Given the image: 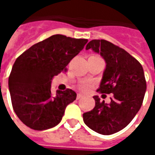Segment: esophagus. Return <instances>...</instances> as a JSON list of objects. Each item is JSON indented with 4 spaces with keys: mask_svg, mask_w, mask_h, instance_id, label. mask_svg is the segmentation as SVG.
<instances>
[{
    "mask_svg": "<svg viewBox=\"0 0 155 155\" xmlns=\"http://www.w3.org/2000/svg\"><path fill=\"white\" fill-rule=\"evenodd\" d=\"M83 97V94H81V93H78L77 94V96H76V98H77V100H79V99H81V98Z\"/></svg>",
    "mask_w": 155,
    "mask_h": 155,
    "instance_id": "1",
    "label": "esophagus"
}]
</instances>
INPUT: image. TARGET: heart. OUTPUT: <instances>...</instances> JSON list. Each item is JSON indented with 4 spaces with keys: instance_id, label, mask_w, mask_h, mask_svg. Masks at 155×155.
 <instances>
[{
    "instance_id": "obj_1",
    "label": "heart",
    "mask_w": 155,
    "mask_h": 155,
    "mask_svg": "<svg viewBox=\"0 0 155 155\" xmlns=\"http://www.w3.org/2000/svg\"><path fill=\"white\" fill-rule=\"evenodd\" d=\"M89 87H90V84H88V83H85V82H83V83H81L80 84V88L82 91H86V90L89 89Z\"/></svg>"
}]
</instances>
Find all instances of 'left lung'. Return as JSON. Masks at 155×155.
<instances>
[{"label": "left lung", "instance_id": "left-lung-1", "mask_svg": "<svg viewBox=\"0 0 155 155\" xmlns=\"http://www.w3.org/2000/svg\"><path fill=\"white\" fill-rule=\"evenodd\" d=\"M85 49L100 54L105 61L106 67L97 91L113 96L109 104L94 96L95 106L83 114V120L95 132L112 134L125 128L142 105L146 91L143 67L127 51L105 40H92Z\"/></svg>", "mask_w": 155, "mask_h": 155}]
</instances>
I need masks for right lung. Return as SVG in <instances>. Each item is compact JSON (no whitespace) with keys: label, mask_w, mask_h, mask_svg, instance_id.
Listing matches in <instances>:
<instances>
[{"label":"right lung","mask_w":155,"mask_h":155,"mask_svg":"<svg viewBox=\"0 0 155 155\" xmlns=\"http://www.w3.org/2000/svg\"><path fill=\"white\" fill-rule=\"evenodd\" d=\"M87 39L54 35L33 45L13 64L8 81L12 106L22 123L35 130L56 126L65 108L76 99L71 89L51 91L54 75L66 71L73 58L83 50Z\"/></svg>","instance_id":"add662e5"}]
</instances>
